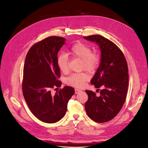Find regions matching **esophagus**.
<instances>
[{"mask_svg": "<svg viewBox=\"0 0 148 148\" xmlns=\"http://www.w3.org/2000/svg\"><path fill=\"white\" fill-rule=\"evenodd\" d=\"M81 92V90H80V89H75V94H79V92Z\"/></svg>", "mask_w": 148, "mask_h": 148, "instance_id": "1", "label": "esophagus"}]
</instances>
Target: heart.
<instances>
[{
	"mask_svg": "<svg viewBox=\"0 0 148 148\" xmlns=\"http://www.w3.org/2000/svg\"><path fill=\"white\" fill-rule=\"evenodd\" d=\"M69 54L74 58L82 60V69H85L90 73H94L100 64V56L97 52H92L90 47L81 42L74 43L69 50ZM57 65L63 73L66 74L69 71V58L65 53H61L58 56ZM89 79L86 73H74L66 79V83L76 87L83 88Z\"/></svg>",
	"mask_w": 148,
	"mask_h": 148,
	"instance_id": "1",
	"label": "heart"
}]
</instances>
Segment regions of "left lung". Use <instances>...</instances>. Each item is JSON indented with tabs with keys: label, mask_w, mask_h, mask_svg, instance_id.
<instances>
[{
	"label": "left lung",
	"mask_w": 148,
	"mask_h": 148,
	"mask_svg": "<svg viewBox=\"0 0 148 148\" xmlns=\"http://www.w3.org/2000/svg\"><path fill=\"white\" fill-rule=\"evenodd\" d=\"M84 38L99 46L101 63L90 83L96 88H103L98 97L94 92L86 90L88 99L85 110L93 121L106 122L119 113L125 103L128 86L127 62L118 47L104 36L94 35Z\"/></svg>",
	"instance_id": "8db88e82"
}]
</instances>
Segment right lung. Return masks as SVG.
Listing matches in <instances>:
<instances>
[{"mask_svg": "<svg viewBox=\"0 0 148 148\" xmlns=\"http://www.w3.org/2000/svg\"><path fill=\"white\" fill-rule=\"evenodd\" d=\"M65 39L49 36L33 45L28 51L23 68L22 90L30 110L40 121L53 123L65 116L74 89L65 86L54 95L51 90L61 86L57 65L58 53Z\"/></svg>", "mask_w": 148, "mask_h": 148, "instance_id": "right-lung-1", "label": "right lung"}]
</instances>
